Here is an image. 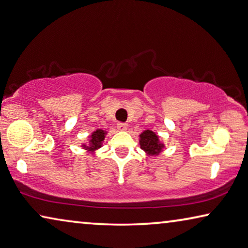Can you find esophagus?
<instances>
[{"label":"esophagus","mask_w":248,"mask_h":248,"mask_svg":"<svg viewBox=\"0 0 248 248\" xmlns=\"http://www.w3.org/2000/svg\"><path fill=\"white\" fill-rule=\"evenodd\" d=\"M127 124H124V123H118V124H117V128H118V130H120V131H124V130H127Z\"/></svg>","instance_id":"esophagus-1"}]
</instances>
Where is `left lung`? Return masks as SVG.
I'll return each mask as SVG.
<instances>
[{"label": "left lung", "mask_w": 248, "mask_h": 248, "mask_svg": "<svg viewBox=\"0 0 248 248\" xmlns=\"http://www.w3.org/2000/svg\"><path fill=\"white\" fill-rule=\"evenodd\" d=\"M140 147L149 155H158L162 151L163 143L159 141V137L151 130H145L140 135Z\"/></svg>", "instance_id": "obj_1"}]
</instances>
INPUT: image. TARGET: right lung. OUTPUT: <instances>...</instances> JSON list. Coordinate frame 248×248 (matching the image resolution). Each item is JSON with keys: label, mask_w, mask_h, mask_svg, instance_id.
<instances>
[{"label": "right lung", "mask_w": 248, "mask_h": 248, "mask_svg": "<svg viewBox=\"0 0 248 248\" xmlns=\"http://www.w3.org/2000/svg\"><path fill=\"white\" fill-rule=\"evenodd\" d=\"M105 136H106V131L101 130V129H97L95 132L92 133V136L89 137V145L86 147L84 144V148L88 151H95L97 149H99L103 144V141L105 140Z\"/></svg>", "instance_id": "obj_1"}]
</instances>
